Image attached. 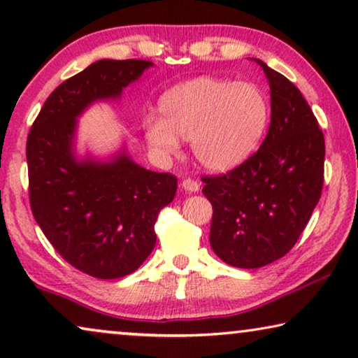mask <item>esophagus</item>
Instances as JSON below:
<instances>
[{
    "label": "esophagus",
    "instance_id": "esophagus-1",
    "mask_svg": "<svg viewBox=\"0 0 358 358\" xmlns=\"http://www.w3.org/2000/svg\"><path fill=\"white\" fill-rule=\"evenodd\" d=\"M182 189L185 190V192H199V189H200V185H199V182L197 180H194V179H184L182 180Z\"/></svg>",
    "mask_w": 358,
    "mask_h": 358
}]
</instances>
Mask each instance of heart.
<instances>
[{
	"instance_id": "b5f03b06",
	"label": "heart",
	"mask_w": 358,
	"mask_h": 358,
	"mask_svg": "<svg viewBox=\"0 0 358 358\" xmlns=\"http://www.w3.org/2000/svg\"><path fill=\"white\" fill-rule=\"evenodd\" d=\"M159 117H145L143 134L161 158L190 140L203 168L223 173L244 163L259 148L271 120V104L261 87L222 78L200 76L169 87L158 101Z\"/></svg>"
}]
</instances>
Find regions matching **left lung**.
Here are the masks:
<instances>
[{
	"label": "left lung",
	"mask_w": 358,
	"mask_h": 358,
	"mask_svg": "<svg viewBox=\"0 0 358 358\" xmlns=\"http://www.w3.org/2000/svg\"><path fill=\"white\" fill-rule=\"evenodd\" d=\"M271 87V127L261 148L222 176H205L213 207L210 246L233 267L257 268L285 256L320 202L324 135L300 90L257 60Z\"/></svg>",
	"instance_id": "1"
}]
</instances>
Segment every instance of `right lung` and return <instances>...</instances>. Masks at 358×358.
I'll return each mask as SVG.
<instances>
[{"label":"right lung","instance_id":"right-lung-1","mask_svg":"<svg viewBox=\"0 0 358 358\" xmlns=\"http://www.w3.org/2000/svg\"><path fill=\"white\" fill-rule=\"evenodd\" d=\"M153 66L146 60H99L63 81L27 136L32 215L55 251L96 278L135 272L156 244L159 210L173 202L178 179L141 168L125 148L101 161L75 150L78 117Z\"/></svg>","mask_w":358,"mask_h":358}]
</instances>
